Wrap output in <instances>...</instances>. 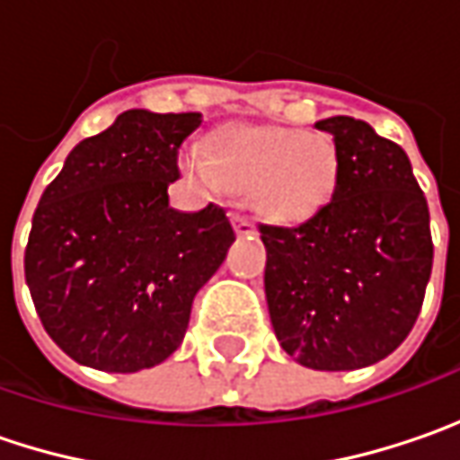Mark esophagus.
Wrapping results in <instances>:
<instances>
[{"label": "esophagus", "instance_id": "34e87169", "mask_svg": "<svg viewBox=\"0 0 460 460\" xmlns=\"http://www.w3.org/2000/svg\"><path fill=\"white\" fill-rule=\"evenodd\" d=\"M233 227H235L238 235H253L256 233V225L248 217H243V215H233Z\"/></svg>", "mask_w": 460, "mask_h": 460}]
</instances>
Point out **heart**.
<instances>
[{"mask_svg": "<svg viewBox=\"0 0 460 460\" xmlns=\"http://www.w3.org/2000/svg\"><path fill=\"white\" fill-rule=\"evenodd\" d=\"M181 166L212 189L253 191V204L271 220L302 222L330 199L338 151L323 133L238 125L215 137L212 153L186 148Z\"/></svg>", "mask_w": 460, "mask_h": 460, "instance_id": "heart-1", "label": "heart"}]
</instances>
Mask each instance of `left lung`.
I'll list each match as a JSON object with an SVG mask.
<instances>
[{
  "mask_svg": "<svg viewBox=\"0 0 460 460\" xmlns=\"http://www.w3.org/2000/svg\"><path fill=\"white\" fill-rule=\"evenodd\" d=\"M335 140L332 199L296 227L261 225L266 302L281 348L317 371L386 358L415 325L433 269L430 212L407 153L353 117Z\"/></svg>",
  "mask_w": 460,
  "mask_h": 460,
  "instance_id": "obj_1",
  "label": "left lung"
}]
</instances>
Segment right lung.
<instances>
[{
	"instance_id": "1",
	"label": "right lung",
	"mask_w": 460,
	"mask_h": 460,
	"mask_svg": "<svg viewBox=\"0 0 460 460\" xmlns=\"http://www.w3.org/2000/svg\"><path fill=\"white\" fill-rule=\"evenodd\" d=\"M199 112L128 110L68 153L43 191L25 281L45 332L76 363L135 374L184 341L191 302L235 233L225 209L168 207L179 148Z\"/></svg>"
}]
</instances>
